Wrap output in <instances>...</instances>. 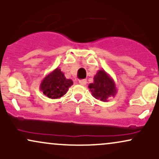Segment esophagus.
<instances>
[{
	"mask_svg": "<svg viewBox=\"0 0 159 159\" xmlns=\"http://www.w3.org/2000/svg\"><path fill=\"white\" fill-rule=\"evenodd\" d=\"M78 84L82 86H85L86 84H87V80H85V79L79 80V81H78Z\"/></svg>",
	"mask_w": 159,
	"mask_h": 159,
	"instance_id": "34e87169",
	"label": "esophagus"
}]
</instances>
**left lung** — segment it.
Wrapping results in <instances>:
<instances>
[{
    "label": "left lung",
    "instance_id": "1",
    "mask_svg": "<svg viewBox=\"0 0 159 159\" xmlns=\"http://www.w3.org/2000/svg\"><path fill=\"white\" fill-rule=\"evenodd\" d=\"M91 94L96 99L102 102L108 101L117 93L116 84L112 77L105 70L99 69L93 78V83L88 85Z\"/></svg>",
    "mask_w": 159,
    "mask_h": 159
}]
</instances>
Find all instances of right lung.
Masks as SVG:
<instances>
[{
    "label": "right lung",
    "mask_w": 159,
    "mask_h": 159,
    "mask_svg": "<svg viewBox=\"0 0 159 159\" xmlns=\"http://www.w3.org/2000/svg\"><path fill=\"white\" fill-rule=\"evenodd\" d=\"M73 84L71 79H67L61 69L56 68L43 78L39 90L49 98L56 99L63 96Z\"/></svg>",
    "instance_id": "add662e5"
}]
</instances>
